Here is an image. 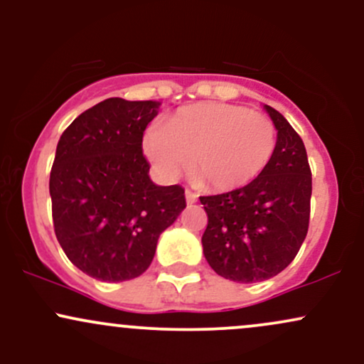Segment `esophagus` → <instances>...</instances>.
I'll return each instance as SVG.
<instances>
[{
    "instance_id": "obj_1",
    "label": "esophagus",
    "mask_w": 364,
    "mask_h": 364,
    "mask_svg": "<svg viewBox=\"0 0 364 364\" xmlns=\"http://www.w3.org/2000/svg\"><path fill=\"white\" fill-rule=\"evenodd\" d=\"M185 196H186V202L188 203H195L196 200H198V196H196V193H193L191 190H186L185 191Z\"/></svg>"
}]
</instances>
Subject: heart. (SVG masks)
<instances>
[{
  "instance_id": "b5f03b06",
  "label": "heart",
  "mask_w": 364,
  "mask_h": 364,
  "mask_svg": "<svg viewBox=\"0 0 364 364\" xmlns=\"http://www.w3.org/2000/svg\"><path fill=\"white\" fill-rule=\"evenodd\" d=\"M275 147L272 119L220 102L183 107L145 136V154L162 178H178L190 164L191 178L215 191L236 190L257 179Z\"/></svg>"
}]
</instances>
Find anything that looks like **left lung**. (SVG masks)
Returning <instances> with one entry per match:
<instances>
[{"label":"left lung","mask_w":364,"mask_h":364,"mask_svg":"<svg viewBox=\"0 0 364 364\" xmlns=\"http://www.w3.org/2000/svg\"><path fill=\"white\" fill-rule=\"evenodd\" d=\"M263 107L277 129L270 164L243 188L200 196L208 217L202 236L208 265L220 277L245 284L282 272L298 255L310 224L306 149L281 112Z\"/></svg>","instance_id":"1"}]
</instances>
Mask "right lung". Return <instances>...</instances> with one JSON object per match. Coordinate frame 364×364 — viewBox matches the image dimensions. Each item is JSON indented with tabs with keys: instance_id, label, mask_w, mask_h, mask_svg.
<instances>
[{
	"instance_id": "right-lung-1",
	"label": "right lung",
	"mask_w": 364,
	"mask_h": 364,
	"mask_svg": "<svg viewBox=\"0 0 364 364\" xmlns=\"http://www.w3.org/2000/svg\"><path fill=\"white\" fill-rule=\"evenodd\" d=\"M159 106L106 99L58 141L49 178L54 232L70 262L97 281L144 274L159 236L186 207L181 186H157L149 178L141 140Z\"/></svg>"
}]
</instances>
